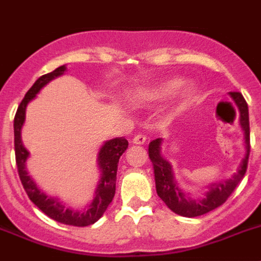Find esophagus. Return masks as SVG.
<instances>
[{
	"label": "esophagus",
	"instance_id": "1",
	"mask_svg": "<svg viewBox=\"0 0 261 261\" xmlns=\"http://www.w3.org/2000/svg\"><path fill=\"white\" fill-rule=\"evenodd\" d=\"M145 142H146V136L141 135V133L133 137V144H137V145H144Z\"/></svg>",
	"mask_w": 261,
	"mask_h": 261
}]
</instances>
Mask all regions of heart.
Listing matches in <instances>:
<instances>
[{"label": "heart", "mask_w": 261, "mask_h": 261, "mask_svg": "<svg viewBox=\"0 0 261 261\" xmlns=\"http://www.w3.org/2000/svg\"><path fill=\"white\" fill-rule=\"evenodd\" d=\"M182 84V80L178 79V77H170V79H165L161 82H157V83L152 84V86L145 87L142 90H139L137 92L133 93L132 100L135 104H139V106H145V104H152L155 101H161L165 97H168L169 95L174 92L178 87ZM194 93V88L193 86H186L182 90L181 97L184 101H188L189 99H191Z\"/></svg>", "instance_id": "obj_1"}]
</instances>
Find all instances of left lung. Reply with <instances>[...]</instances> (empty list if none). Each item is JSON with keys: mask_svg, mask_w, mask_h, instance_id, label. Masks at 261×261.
<instances>
[{"mask_svg": "<svg viewBox=\"0 0 261 261\" xmlns=\"http://www.w3.org/2000/svg\"><path fill=\"white\" fill-rule=\"evenodd\" d=\"M231 97L237 103L239 108V121L244 130V144H246V155L243 158L238 173L231 179H227L223 184L211 185L210 190L207 191L204 198L202 199H191L185 194L181 189L178 188L177 182L174 181V175L171 170V165L161 155V139L153 140L149 144V158L153 164L154 169V179H155V190L158 197L165 202V204L170 208L173 213L182 215V217L194 218L203 215L215 210L217 207L228 199L232 191L237 189L239 182L242 181L247 171L249 157V116L248 106L246 100L240 92H230Z\"/></svg>", "mask_w": 261, "mask_h": 261, "instance_id": "1", "label": "left lung"}]
</instances>
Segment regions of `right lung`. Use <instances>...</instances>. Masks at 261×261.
<instances>
[{
  "mask_svg": "<svg viewBox=\"0 0 261 261\" xmlns=\"http://www.w3.org/2000/svg\"><path fill=\"white\" fill-rule=\"evenodd\" d=\"M66 71V66L58 67L53 72L42 75L39 79L33 84L30 90L26 92L23 100L18 106L17 113L14 117V150H15V164L18 169L19 179L22 182L24 191L30 200L41 211H43L51 219L57 220L59 223L67 224V226L86 227L91 226L95 222L103 217L107 207L112 202L116 191V174H117V164L120 157L128 148V141L124 137L109 140L100 148L99 155H97V165L101 171L99 185H97L95 197L91 204L83 211L71 210L68 207H64L58 198L48 197L38 189L35 182L30 178L26 171V160L29 157V152L22 144L21 129L24 122V113L26 107L31 100L37 96V93L43 88L47 83L55 77L63 75Z\"/></svg>",
  "mask_w": 261,
  "mask_h": 261,
  "instance_id": "add662e5",
  "label": "right lung"
}]
</instances>
